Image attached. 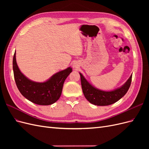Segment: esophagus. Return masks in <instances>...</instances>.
<instances>
[{
    "mask_svg": "<svg viewBox=\"0 0 149 149\" xmlns=\"http://www.w3.org/2000/svg\"><path fill=\"white\" fill-rule=\"evenodd\" d=\"M73 68H78L79 66V63L78 62H74V63H73Z\"/></svg>",
    "mask_w": 149,
    "mask_h": 149,
    "instance_id": "34e87169",
    "label": "esophagus"
}]
</instances>
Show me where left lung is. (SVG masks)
<instances>
[{
    "instance_id": "left-lung-1",
    "label": "left lung",
    "mask_w": 149,
    "mask_h": 149,
    "mask_svg": "<svg viewBox=\"0 0 149 149\" xmlns=\"http://www.w3.org/2000/svg\"><path fill=\"white\" fill-rule=\"evenodd\" d=\"M81 76L82 90L86 100L96 106H108L114 104L123 97L129 90L132 81V75L121 87L111 91H104L99 89L90 84L83 75Z\"/></svg>"
}]
</instances>
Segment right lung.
I'll return each mask as SVG.
<instances>
[{"instance_id":"obj_1","label":"right lung","mask_w":149,"mask_h":149,"mask_svg":"<svg viewBox=\"0 0 149 149\" xmlns=\"http://www.w3.org/2000/svg\"><path fill=\"white\" fill-rule=\"evenodd\" d=\"M15 52L13 58V71L17 86L20 93L30 101L38 105L47 106L60 98L66 78L71 72L68 68L53 74L47 81L38 83L28 79L22 73L16 61Z\"/></svg>"}]
</instances>
